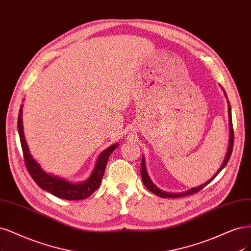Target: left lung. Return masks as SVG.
<instances>
[{"instance_id": "left-lung-1", "label": "left lung", "mask_w": 251, "mask_h": 251, "mask_svg": "<svg viewBox=\"0 0 251 251\" xmlns=\"http://www.w3.org/2000/svg\"><path fill=\"white\" fill-rule=\"evenodd\" d=\"M226 93V92H224ZM228 118H229V145H228V149H227V153L226 155V160H224V162L222 163L221 167L218 169V171L216 172V175L211 178L209 179L206 183H204L203 185L200 186V187H196V188H192L188 190V191L186 192H183V193H170V192H165V191H162V190H160L159 188L155 187L153 185L152 181L151 180L148 172H146V168H145V162H144V158L142 157V162H141V169H140V174H141V177H142V181L144 186L148 188L151 192L154 193L155 195H158L160 197H168V198H177V197H183V196H188V195H191V194H194V193H197L200 192L202 188H204L206 185L210 184L211 181L217 176V175L219 174V172L226 166V164L230 158L231 155V151H232V146H234V128H232V120H231V109H230V105H229V101H228Z\"/></svg>"}]
</instances>
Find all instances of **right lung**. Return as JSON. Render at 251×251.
Listing matches in <instances>:
<instances>
[{
    "label": "right lung",
    "instance_id": "1",
    "mask_svg": "<svg viewBox=\"0 0 251 251\" xmlns=\"http://www.w3.org/2000/svg\"><path fill=\"white\" fill-rule=\"evenodd\" d=\"M22 124L23 122H22V107H21L20 113H19V120H17V127H19V134H20L25 164L31 177L41 189L46 190V191L51 193L59 198H63V200L81 201V200H85V198H88L94 191H96V190L100 188L102 176L105 174L108 159L110 157V154L113 152V151L118 146L117 144H113L112 146H110V148L103 151L99 155L96 167H94L90 177L87 180L79 184H73L63 178L46 174V172L40 168L38 163H36V161L34 160L31 157V154L29 153L28 146L25 140Z\"/></svg>",
    "mask_w": 251,
    "mask_h": 251
}]
</instances>
